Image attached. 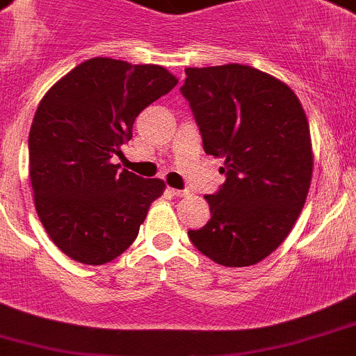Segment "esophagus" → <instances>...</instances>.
<instances>
[{
	"label": "esophagus",
	"instance_id": "34e87169",
	"mask_svg": "<svg viewBox=\"0 0 356 356\" xmlns=\"http://www.w3.org/2000/svg\"><path fill=\"white\" fill-rule=\"evenodd\" d=\"M169 192H171L175 197H187L188 195V191H180V188H169Z\"/></svg>",
	"mask_w": 356,
	"mask_h": 356
}]
</instances>
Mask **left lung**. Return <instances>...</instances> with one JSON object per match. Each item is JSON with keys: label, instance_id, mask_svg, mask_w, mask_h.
Wrapping results in <instances>:
<instances>
[{"label": "left lung", "instance_id": "1", "mask_svg": "<svg viewBox=\"0 0 356 356\" xmlns=\"http://www.w3.org/2000/svg\"><path fill=\"white\" fill-rule=\"evenodd\" d=\"M180 88L208 155L224 159L226 181L204 195L211 218L188 231L222 266H250L284 242L312 178L311 134L298 97L249 65L185 68Z\"/></svg>", "mask_w": 356, "mask_h": 356}]
</instances>
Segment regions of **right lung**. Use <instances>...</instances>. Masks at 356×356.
Returning <instances> with one entry per match:
<instances>
[{
  "instance_id": "add662e5",
  "label": "right lung",
  "mask_w": 356,
  "mask_h": 356,
  "mask_svg": "<svg viewBox=\"0 0 356 356\" xmlns=\"http://www.w3.org/2000/svg\"><path fill=\"white\" fill-rule=\"evenodd\" d=\"M178 84L159 65L93 58L45 93L29 130V180L54 245L84 265H104L138 238L165 184L113 164L143 109Z\"/></svg>"
}]
</instances>
